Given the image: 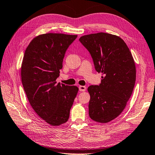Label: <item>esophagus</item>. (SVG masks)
<instances>
[{
    "label": "esophagus",
    "instance_id": "obj_1",
    "mask_svg": "<svg viewBox=\"0 0 155 155\" xmlns=\"http://www.w3.org/2000/svg\"><path fill=\"white\" fill-rule=\"evenodd\" d=\"M78 88H79V91H85L86 90V87L84 86H80L78 87Z\"/></svg>",
    "mask_w": 155,
    "mask_h": 155
}]
</instances>
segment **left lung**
<instances>
[{
  "label": "left lung",
  "instance_id": "1",
  "mask_svg": "<svg viewBox=\"0 0 155 155\" xmlns=\"http://www.w3.org/2000/svg\"><path fill=\"white\" fill-rule=\"evenodd\" d=\"M79 41L90 53L95 70L103 74L99 86L87 88L89 116L96 122H110L121 114L133 91V57L125 41L115 35L91 34L81 37Z\"/></svg>",
  "mask_w": 155,
  "mask_h": 155
}]
</instances>
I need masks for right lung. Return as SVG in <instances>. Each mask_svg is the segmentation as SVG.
Segmentation results:
<instances>
[{"mask_svg":"<svg viewBox=\"0 0 155 155\" xmlns=\"http://www.w3.org/2000/svg\"><path fill=\"white\" fill-rule=\"evenodd\" d=\"M77 35L48 33L34 38L25 51L21 81L38 116L52 126L67 122L78 88L56 82L63 60Z\"/></svg>","mask_w":155,"mask_h":155,"instance_id":"1","label":"right lung"}]
</instances>
